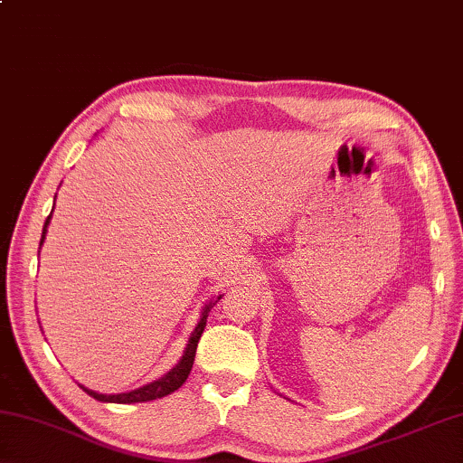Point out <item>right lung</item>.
<instances>
[{
    "label": "right lung",
    "instance_id": "1",
    "mask_svg": "<svg viewBox=\"0 0 463 463\" xmlns=\"http://www.w3.org/2000/svg\"><path fill=\"white\" fill-rule=\"evenodd\" d=\"M49 218L45 220V226H43V237H41V245L43 241H45V231H47V224H49ZM220 298V297H218ZM214 305H208L202 313V319L200 324H197V327L194 329L192 337H189V344L185 348V354H183V358L179 361L177 366H173L171 371L166 373V375L163 379L154 381V383H148L144 387H139V390H134L129 393H117V395H105V393H97L92 390H86V387H82V390L92 395L94 400L99 402H113V403H136V402H150V400H158V398H165V395L173 393L175 390H179V387L185 383L189 373H192V366H194V361H195V350H197V342H200V337L203 334V327H205V321H208V313Z\"/></svg>",
    "mask_w": 463,
    "mask_h": 463
}]
</instances>
